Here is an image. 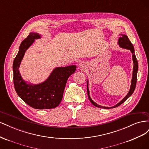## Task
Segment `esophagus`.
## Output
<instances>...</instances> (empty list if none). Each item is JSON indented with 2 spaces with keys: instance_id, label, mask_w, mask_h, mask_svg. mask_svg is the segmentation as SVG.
<instances>
[{
  "instance_id": "esophagus-1",
  "label": "esophagus",
  "mask_w": 149,
  "mask_h": 149,
  "mask_svg": "<svg viewBox=\"0 0 149 149\" xmlns=\"http://www.w3.org/2000/svg\"><path fill=\"white\" fill-rule=\"evenodd\" d=\"M79 67L81 69H85V68H86V64H85V63H84V62L80 63L79 65Z\"/></svg>"
}]
</instances>
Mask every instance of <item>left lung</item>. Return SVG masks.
Returning a JSON list of instances; mask_svg holds the SVG:
<instances>
[{
    "label": "left lung",
    "instance_id": "left-lung-1",
    "mask_svg": "<svg viewBox=\"0 0 149 149\" xmlns=\"http://www.w3.org/2000/svg\"><path fill=\"white\" fill-rule=\"evenodd\" d=\"M120 37L119 38L118 40V45L120 48H124V49H129V50L130 51V52L132 54V60H133V63H134V67H133V71H132V79H131V83H130V86L129 91L128 93L126 95L123 100H122L120 102H119L117 104H116L114 106L112 107H106V106H102L100 104H98L96 102H94L93 100H92V99L90 97V94H89V89L88 87V84H89V81L88 79H87V93H88V96L89 101H91V102L93 104L96 106L97 107H100V108H102V109H111V108H114L119 106L121 104H123L125 101H126L127 99L132 95L133 94L135 88H136V82H137V71H138V62L136 58V55H135V52H134V48L133 45L132 43L130 42V40H129L127 36L126 35H123V34H120Z\"/></svg>",
    "mask_w": 149,
    "mask_h": 149
}]
</instances>
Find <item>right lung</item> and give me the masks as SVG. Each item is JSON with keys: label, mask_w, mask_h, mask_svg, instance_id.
Masks as SVG:
<instances>
[{"label": "right lung", "mask_w": 149, "mask_h": 149, "mask_svg": "<svg viewBox=\"0 0 149 149\" xmlns=\"http://www.w3.org/2000/svg\"><path fill=\"white\" fill-rule=\"evenodd\" d=\"M42 37L38 33L31 32L21 43L19 52L13 63V83L18 96L28 105L34 109H48L60 104L67 80L74 73L76 66L55 67L48 77L38 84H33L24 79L19 71L21 62L26 51L35 42V40Z\"/></svg>", "instance_id": "obj_1"}]
</instances>
